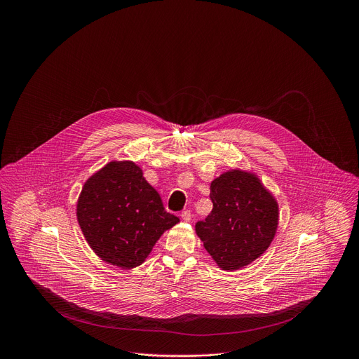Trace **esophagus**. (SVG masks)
<instances>
[{"label": "esophagus", "mask_w": 359, "mask_h": 359, "mask_svg": "<svg viewBox=\"0 0 359 359\" xmlns=\"http://www.w3.org/2000/svg\"><path fill=\"white\" fill-rule=\"evenodd\" d=\"M180 216H182V219H183L184 222H190V220H191V212H190V210H183Z\"/></svg>", "instance_id": "esophagus-1"}]
</instances>
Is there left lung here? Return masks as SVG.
I'll list each match as a JSON object with an SVG mask.
<instances>
[{
  "instance_id": "8db88e82",
  "label": "left lung",
  "mask_w": 359,
  "mask_h": 359,
  "mask_svg": "<svg viewBox=\"0 0 359 359\" xmlns=\"http://www.w3.org/2000/svg\"><path fill=\"white\" fill-rule=\"evenodd\" d=\"M212 213L196 223L204 248L223 270H238L271 244L278 224V204L251 173L230 170L210 186Z\"/></svg>"
}]
</instances>
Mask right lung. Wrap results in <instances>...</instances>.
Masks as SVG:
<instances>
[{"label": "right lung", "instance_id": "1", "mask_svg": "<svg viewBox=\"0 0 359 359\" xmlns=\"http://www.w3.org/2000/svg\"><path fill=\"white\" fill-rule=\"evenodd\" d=\"M76 217L96 255L121 269L140 266L163 231L179 223L133 162H111L89 177Z\"/></svg>", "mask_w": 359, "mask_h": 359}]
</instances>
